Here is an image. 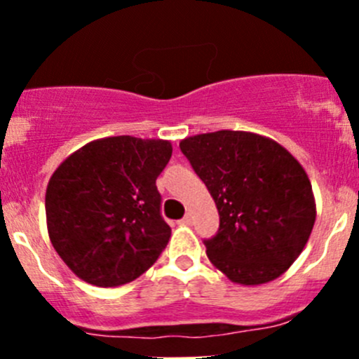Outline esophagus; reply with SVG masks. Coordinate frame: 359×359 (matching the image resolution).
Masks as SVG:
<instances>
[{
	"mask_svg": "<svg viewBox=\"0 0 359 359\" xmlns=\"http://www.w3.org/2000/svg\"><path fill=\"white\" fill-rule=\"evenodd\" d=\"M193 220H194V217H193V213H187L186 217H184L182 220H180V222L184 224V226H191V224H193Z\"/></svg>",
	"mask_w": 359,
	"mask_h": 359,
	"instance_id": "1",
	"label": "esophagus"
}]
</instances>
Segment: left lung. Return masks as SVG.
<instances>
[{"mask_svg":"<svg viewBox=\"0 0 359 359\" xmlns=\"http://www.w3.org/2000/svg\"><path fill=\"white\" fill-rule=\"evenodd\" d=\"M180 151L219 210V233L205 241L210 262L247 287L287 273L316 220L302 165L276 140L241 130L186 137Z\"/></svg>","mask_w":359,"mask_h":359,"instance_id":"left-lung-1","label":"left lung"}]
</instances>
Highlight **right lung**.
<instances>
[{"label":"right lung","mask_w":359,"mask_h":359,"mask_svg":"<svg viewBox=\"0 0 359 359\" xmlns=\"http://www.w3.org/2000/svg\"><path fill=\"white\" fill-rule=\"evenodd\" d=\"M170 158V140L119 135L92 140L57 166L46 187V229L79 280L121 287L156 262L172 234L156 187Z\"/></svg>","instance_id":"right-lung-1"}]
</instances>
